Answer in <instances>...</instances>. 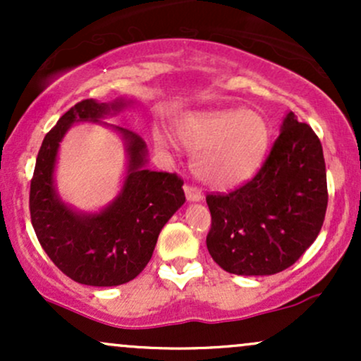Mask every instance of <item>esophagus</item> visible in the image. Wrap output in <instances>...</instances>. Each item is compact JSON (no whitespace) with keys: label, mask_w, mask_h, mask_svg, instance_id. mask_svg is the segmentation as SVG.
Wrapping results in <instances>:
<instances>
[{"label":"esophagus","mask_w":361,"mask_h":361,"mask_svg":"<svg viewBox=\"0 0 361 361\" xmlns=\"http://www.w3.org/2000/svg\"><path fill=\"white\" fill-rule=\"evenodd\" d=\"M185 193H186V198H188L190 202H200L202 198H204L202 190H198L197 186H193V185H185Z\"/></svg>","instance_id":"1"}]
</instances>
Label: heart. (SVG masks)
<instances>
[{
    "label": "heart",
    "mask_w": 361,
    "mask_h": 361,
    "mask_svg": "<svg viewBox=\"0 0 361 361\" xmlns=\"http://www.w3.org/2000/svg\"><path fill=\"white\" fill-rule=\"evenodd\" d=\"M180 142L195 157L197 175L215 188L241 185L258 169L270 142V126L255 110H219L188 115L176 123ZM159 147L169 142L156 135Z\"/></svg>",
    "instance_id": "1"
}]
</instances>
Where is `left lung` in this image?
<instances>
[{
    "instance_id": "left-lung-1",
    "label": "left lung",
    "mask_w": 361,
    "mask_h": 361,
    "mask_svg": "<svg viewBox=\"0 0 361 361\" xmlns=\"http://www.w3.org/2000/svg\"><path fill=\"white\" fill-rule=\"evenodd\" d=\"M207 250L234 275L287 270L316 241L326 217L327 181L321 140L293 111L285 117L255 176L229 193H209Z\"/></svg>"
}]
</instances>
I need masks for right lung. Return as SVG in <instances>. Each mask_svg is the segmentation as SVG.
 Segmentation results:
<instances>
[{
  "label": "right lung",
  "mask_w": 361,
  "mask_h": 361,
  "mask_svg": "<svg viewBox=\"0 0 361 361\" xmlns=\"http://www.w3.org/2000/svg\"><path fill=\"white\" fill-rule=\"evenodd\" d=\"M82 100L59 118L40 146L30 183V219L40 246L69 279L91 287H115L134 280L146 268L157 235L185 204L183 180L176 173L149 171L146 142L135 132L117 127L127 140L128 175L117 200L100 214H74L57 198L52 185L57 147L71 123L97 120L117 110Z\"/></svg>",
  "instance_id": "add662e5"
}]
</instances>
